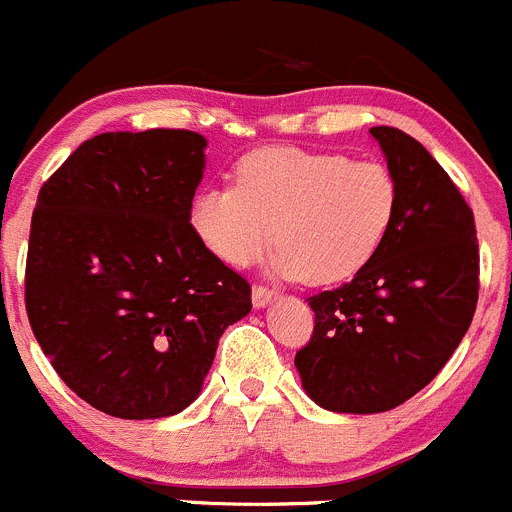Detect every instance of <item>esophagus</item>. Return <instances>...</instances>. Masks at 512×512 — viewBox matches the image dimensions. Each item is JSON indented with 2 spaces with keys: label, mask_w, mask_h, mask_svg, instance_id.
Segmentation results:
<instances>
[{
  "label": "esophagus",
  "mask_w": 512,
  "mask_h": 512,
  "mask_svg": "<svg viewBox=\"0 0 512 512\" xmlns=\"http://www.w3.org/2000/svg\"><path fill=\"white\" fill-rule=\"evenodd\" d=\"M251 299H253V306H266L276 299V289H269V286L264 284H256L251 291Z\"/></svg>",
  "instance_id": "esophagus-1"
}]
</instances>
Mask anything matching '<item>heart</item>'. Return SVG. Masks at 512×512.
<instances>
[{
	"label": "heart",
	"mask_w": 512,
	"mask_h": 512,
	"mask_svg": "<svg viewBox=\"0 0 512 512\" xmlns=\"http://www.w3.org/2000/svg\"><path fill=\"white\" fill-rule=\"evenodd\" d=\"M397 201V178L379 160L266 145L238 160L233 186L196 196L191 223L208 251L236 269L261 259L276 231L279 274L329 286L377 256Z\"/></svg>",
	"instance_id": "1"
}]
</instances>
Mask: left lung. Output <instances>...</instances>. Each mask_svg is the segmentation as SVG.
Returning <instances> with one entry per match:
<instances>
[{
    "instance_id": "1",
    "label": "left lung",
    "mask_w": 512,
    "mask_h": 512,
    "mask_svg": "<svg viewBox=\"0 0 512 512\" xmlns=\"http://www.w3.org/2000/svg\"><path fill=\"white\" fill-rule=\"evenodd\" d=\"M397 178V216L372 261L311 296L314 332L296 352L306 394L332 412L372 415L415 397L465 337L480 291L475 216L412 135L372 128Z\"/></svg>"
}]
</instances>
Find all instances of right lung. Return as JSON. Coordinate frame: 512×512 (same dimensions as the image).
<instances>
[{"label": "right lung", "instance_id": "right-lung-1", "mask_svg": "<svg viewBox=\"0 0 512 512\" xmlns=\"http://www.w3.org/2000/svg\"><path fill=\"white\" fill-rule=\"evenodd\" d=\"M203 135L155 128L85 140L40 188L24 306L62 382L105 415L186 410L251 286L191 223Z\"/></svg>", "mask_w": 512, "mask_h": 512}]
</instances>
